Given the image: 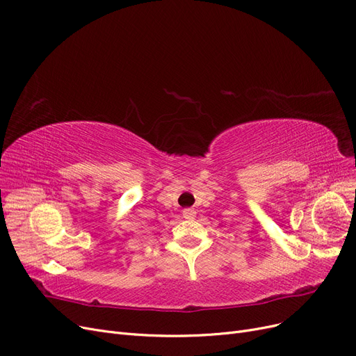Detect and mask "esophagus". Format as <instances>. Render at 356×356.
I'll list each match as a JSON object with an SVG mask.
<instances>
[{
  "mask_svg": "<svg viewBox=\"0 0 356 356\" xmlns=\"http://www.w3.org/2000/svg\"><path fill=\"white\" fill-rule=\"evenodd\" d=\"M183 216H184V218H186V220H192V218H195V216H196V211L192 209V208L183 209Z\"/></svg>",
  "mask_w": 356,
  "mask_h": 356,
  "instance_id": "34e87169",
  "label": "esophagus"
}]
</instances>
